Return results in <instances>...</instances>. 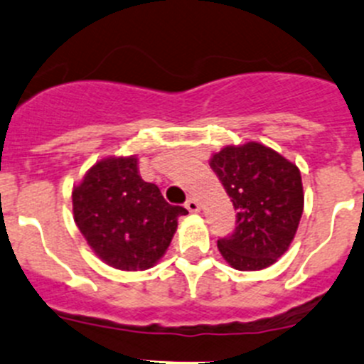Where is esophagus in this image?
I'll list each match as a JSON object with an SVG mask.
<instances>
[{"instance_id": "obj_1", "label": "esophagus", "mask_w": 364, "mask_h": 364, "mask_svg": "<svg viewBox=\"0 0 364 364\" xmlns=\"http://www.w3.org/2000/svg\"><path fill=\"white\" fill-rule=\"evenodd\" d=\"M185 208H186V210L190 211V213H197V211L200 210L199 203H197V200L193 199V197H190V199L186 200V203H185Z\"/></svg>"}]
</instances>
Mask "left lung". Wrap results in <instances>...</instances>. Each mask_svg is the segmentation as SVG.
<instances>
[{
  "label": "left lung",
  "instance_id": "1",
  "mask_svg": "<svg viewBox=\"0 0 364 364\" xmlns=\"http://www.w3.org/2000/svg\"><path fill=\"white\" fill-rule=\"evenodd\" d=\"M210 167L238 211L235 232L217 242L222 257L236 270L268 268L297 232L304 211L301 171L259 142L222 147Z\"/></svg>",
  "mask_w": 364,
  "mask_h": 364
}]
</instances>
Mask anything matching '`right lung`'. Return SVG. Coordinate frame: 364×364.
Segmentation results:
<instances>
[{"label":"right lung","mask_w":364,"mask_h":364,"mask_svg":"<svg viewBox=\"0 0 364 364\" xmlns=\"http://www.w3.org/2000/svg\"><path fill=\"white\" fill-rule=\"evenodd\" d=\"M160 188L140 178L136 156H107L73 188V217L101 261L124 272L147 270L167 252L178 218Z\"/></svg>","instance_id":"1"}]
</instances>
